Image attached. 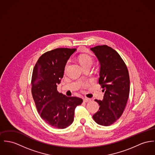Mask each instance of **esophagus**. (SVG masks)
Wrapping results in <instances>:
<instances>
[{"mask_svg": "<svg viewBox=\"0 0 155 155\" xmlns=\"http://www.w3.org/2000/svg\"><path fill=\"white\" fill-rule=\"evenodd\" d=\"M83 101L84 102H88V101H91V99L90 98H84Z\"/></svg>", "mask_w": 155, "mask_h": 155, "instance_id": "1", "label": "esophagus"}]
</instances>
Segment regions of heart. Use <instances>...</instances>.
Listing matches in <instances>:
<instances>
[{
	"label": "heart",
	"mask_w": 155,
	"mask_h": 155,
	"mask_svg": "<svg viewBox=\"0 0 155 155\" xmlns=\"http://www.w3.org/2000/svg\"><path fill=\"white\" fill-rule=\"evenodd\" d=\"M78 60L81 67H83L84 65H92L93 61L91 57L86 54L80 55L78 57ZM67 67V65L66 66V68Z\"/></svg>",
	"instance_id": "1"
}]
</instances>
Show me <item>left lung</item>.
Returning <instances> with one entry per match:
<instances>
[{
  "instance_id": "8db88e82",
  "label": "left lung",
  "mask_w": 155,
  "mask_h": 155,
  "mask_svg": "<svg viewBox=\"0 0 155 155\" xmlns=\"http://www.w3.org/2000/svg\"><path fill=\"white\" fill-rule=\"evenodd\" d=\"M90 49L99 61L98 83L104 92L103 100H95L100 108L93 118L97 124L108 126L119 119L126 106L130 91L129 71L113 48L104 45Z\"/></svg>"
}]
</instances>
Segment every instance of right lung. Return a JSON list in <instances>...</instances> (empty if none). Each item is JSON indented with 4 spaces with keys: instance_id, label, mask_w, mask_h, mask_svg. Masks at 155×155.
I'll list each match as a JSON object with an SVG mask.
<instances>
[{
    "instance_id": "obj_1",
    "label": "right lung",
    "mask_w": 155,
    "mask_h": 155,
    "mask_svg": "<svg viewBox=\"0 0 155 155\" xmlns=\"http://www.w3.org/2000/svg\"><path fill=\"white\" fill-rule=\"evenodd\" d=\"M76 48H57L42 55L32 77V94L41 118L51 126L65 129L74 121V110L83 103L77 97H67L57 91L67 61Z\"/></svg>"
}]
</instances>
